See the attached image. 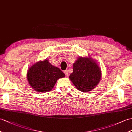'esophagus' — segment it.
<instances>
[{
	"instance_id": "34e87169",
	"label": "esophagus",
	"mask_w": 132,
	"mask_h": 132,
	"mask_svg": "<svg viewBox=\"0 0 132 132\" xmlns=\"http://www.w3.org/2000/svg\"><path fill=\"white\" fill-rule=\"evenodd\" d=\"M64 73H65V75L66 76H68V74H69V73H68V70H64Z\"/></svg>"
}]
</instances>
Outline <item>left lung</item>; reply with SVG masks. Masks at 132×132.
<instances>
[{
	"label": "left lung",
	"instance_id": "1",
	"mask_svg": "<svg viewBox=\"0 0 132 132\" xmlns=\"http://www.w3.org/2000/svg\"><path fill=\"white\" fill-rule=\"evenodd\" d=\"M73 69L69 79L80 91L86 92L92 90L100 81V68L91 57H78L73 64Z\"/></svg>",
	"mask_w": 132,
	"mask_h": 132
}]
</instances>
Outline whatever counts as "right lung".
I'll return each instance as SVG.
<instances>
[{"label":"right lung","mask_w":132,"mask_h":132,"mask_svg":"<svg viewBox=\"0 0 132 132\" xmlns=\"http://www.w3.org/2000/svg\"><path fill=\"white\" fill-rule=\"evenodd\" d=\"M64 77L65 74L62 70L46 59L34 64L27 73L28 82L32 88L43 93L51 91L57 80Z\"/></svg>","instance_id":"obj_1"}]
</instances>
